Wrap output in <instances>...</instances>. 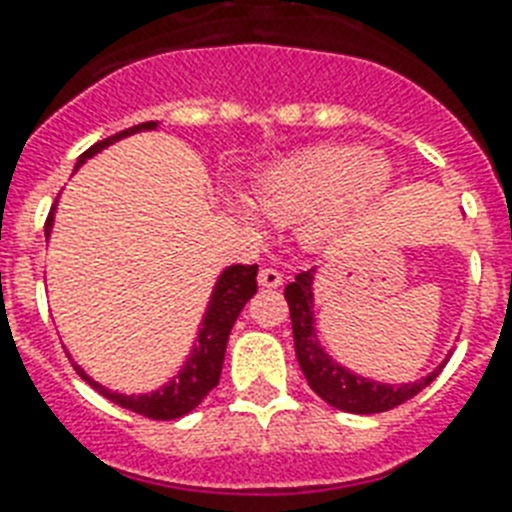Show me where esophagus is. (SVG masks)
I'll return each mask as SVG.
<instances>
[{"instance_id": "obj_1", "label": "esophagus", "mask_w": 512, "mask_h": 512, "mask_svg": "<svg viewBox=\"0 0 512 512\" xmlns=\"http://www.w3.org/2000/svg\"><path fill=\"white\" fill-rule=\"evenodd\" d=\"M259 285L261 287H280L282 285V272L274 266H264L259 272Z\"/></svg>"}]
</instances>
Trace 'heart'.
Segmentation results:
<instances>
[{
	"label": "heart",
	"mask_w": 512,
	"mask_h": 512,
	"mask_svg": "<svg viewBox=\"0 0 512 512\" xmlns=\"http://www.w3.org/2000/svg\"><path fill=\"white\" fill-rule=\"evenodd\" d=\"M390 180V164L382 156L356 146H322L303 151L261 172L253 183L251 206L243 198H227V209L248 227L301 219L308 243L327 238L342 219L379 196Z\"/></svg>",
	"instance_id": "1"
}]
</instances>
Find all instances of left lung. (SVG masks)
I'll return each mask as SVG.
<instances>
[{
  "mask_svg": "<svg viewBox=\"0 0 512 512\" xmlns=\"http://www.w3.org/2000/svg\"><path fill=\"white\" fill-rule=\"evenodd\" d=\"M314 269L295 274V282L285 287V301L290 306V322H293V340H295V356L301 363L303 377L308 387L327 400L332 408L345 413H384L398 408L400 403L411 400L413 395L429 387L437 379V374L445 369V363L434 369L429 377L418 379L411 384H379L369 379L350 374L342 369L340 363L319 348V340L314 335Z\"/></svg>",
  "mask_w": 512,
  "mask_h": 512,
  "instance_id": "left-lung-1",
  "label": "left lung"
}]
</instances>
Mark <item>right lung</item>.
Wrapping results in <instances>:
<instances>
[{
  "mask_svg": "<svg viewBox=\"0 0 512 512\" xmlns=\"http://www.w3.org/2000/svg\"><path fill=\"white\" fill-rule=\"evenodd\" d=\"M156 122H141V125H133L128 130H120V133L109 135L104 141L94 143L91 149L83 151L80 156L78 167L86 162L88 156L99 154L104 146L109 143L120 141L125 135H133L138 130H154ZM52 222H54V206L49 211V217H46L44 232L46 238H49V232H52ZM256 272H259V266H246V264H235L227 266L222 277H219L217 287H214V293H211L209 308H206L204 324H201V332H198V345L190 353L188 363L183 366V371L172 379L167 387L162 390L151 392V395H120V392H109L107 387H101L96 384L94 379L86 377L80 366L73 369L78 371L80 379H86L96 392H101L104 398L112 400V403L122 405V408H128V411L138 413V416L154 418V421H172V418H180L185 413H190L196 405H201V400L209 395L214 387L219 384V374H222V363H225V348H227V337H230V329L235 324V319L240 316L243 306L248 303L259 285H256Z\"/></svg>",
  "mask_w": 512,
  "mask_h": 512,
  "instance_id": "1",
  "label": "right lung"
}]
</instances>
